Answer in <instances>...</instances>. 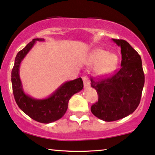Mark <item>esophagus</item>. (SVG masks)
I'll return each mask as SVG.
<instances>
[{"mask_svg": "<svg viewBox=\"0 0 155 155\" xmlns=\"http://www.w3.org/2000/svg\"><path fill=\"white\" fill-rule=\"evenodd\" d=\"M82 79H83L84 87H85V88L89 87V86H91V84H90V81H89V80H88V78L86 77V76H84V77L82 78Z\"/></svg>", "mask_w": 155, "mask_h": 155, "instance_id": "34e87169", "label": "esophagus"}]
</instances>
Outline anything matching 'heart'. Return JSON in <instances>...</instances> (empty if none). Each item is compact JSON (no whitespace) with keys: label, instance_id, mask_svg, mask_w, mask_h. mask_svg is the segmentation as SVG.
<instances>
[{"label":"heart","instance_id":"b5f03b06","mask_svg":"<svg viewBox=\"0 0 155 155\" xmlns=\"http://www.w3.org/2000/svg\"><path fill=\"white\" fill-rule=\"evenodd\" d=\"M90 61L98 64V71L102 74H109L115 69L118 62V57L115 54H110L102 49H96L90 54Z\"/></svg>","mask_w":155,"mask_h":155}]
</instances>
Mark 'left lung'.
<instances>
[{
  "label": "left lung",
  "instance_id": "obj_1",
  "mask_svg": "<svg viewBox=\"0 0 155 155\" xmlns=\"http://www.w3.org/2000/svg\"><path fill=\"white\" fill-rule=\"evenodd\" d=\"M121 48V67L108 77L91 78L98 101L91 110L99 119L110 122L133 113L139 106L145 84L142 59L125 40L113 39Z\"/></svg>",
  "mask_w": 155,
  "mask_h": 155
}]
</instances>
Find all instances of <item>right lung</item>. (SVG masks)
Segmentation results:
<instances>
[{
    "label": "right lung",
    "instance_id": "obj_1",
    "mask_svg": "<svg viewBox=\"0 0 155 155\" xmlns=\"http://www.w3.org/2000/svg\"><path fill=\"white\" fill-rule=\"evenodd\" d=\"M36 41H44V39H33L16 55L11 72L13 92L16 104L26 115L39 123H50L60 119L65 114L69 99L82 90L84 83L81 78L65 82L45 99H35L25 94L20 79V64Z\"/></svg>",
    "mask_w": 155,
    "mask_h": 155
}]
</instances>
